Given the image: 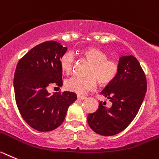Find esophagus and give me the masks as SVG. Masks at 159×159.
<instances>
[{"label":"esophagus","instance_id":"34e87169","mask_svg":"<svg viewBox=\"0 0 159 159\" xmlns=\"http://www.w3.org/2000/svg\"><path fill=\"white\" fill-rule=\"evenodd\" d=\"M78 100H80V101H82V100H85L86 97H84V96H81V95H78Z\"/></svg>","mask_w":159,"mask_h":159}]
</instances>
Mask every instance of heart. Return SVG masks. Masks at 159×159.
<instances>
[{
	"label": "heart",
	"instance_id": "b5f03b06",
	"mask_svg": "<svg viewBox=\"0 0 159 159\" xmlns=\"http://www.w3.org/2000/svg\"><path fill=\"white\" fill-rule=\"evenodd\" d=\"M82 55L89 60L92 66L88 73L89 77H71L66 80L65 88L70 92L85 94L94 89L97 80L102 85H108L116 78L119 65L115 60L108 58V55L97 48H88L82 51ZM75 63V58L72 52L64 53L60 58V66L66 74H70Z\"/></svg>",
	"mask_w": 159,
	"mask_h": 159
}]
</instances>
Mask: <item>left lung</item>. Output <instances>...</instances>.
Listing matches in <instances>:
<instances>
[{
	"mask_svg": "<svg viewBox=\"0 0 159 159\" xmlns=\"http://www.w3.org/2000/svg\"><path fill=\"white\" fill-rule=\"evenodd\" d=\"M146 75L138 60L126 55L119 60L116 78L101 93L111 102H100L95 112L88 115L91 129L104 136L116 135L124 131L134 120L142 105L147 92Z\"/></svg>",
	"mask_w": 159,
	"mask_h": 159,
	"instance_id": "left-lung-1",
	"label": "left lung"
}]
</instances>
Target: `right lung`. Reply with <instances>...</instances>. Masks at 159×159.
Returning <instances> with one entry per match:
<instances>
[{"instance_id":"1","label":"right lung","mask_w":159,"mask_h":159,"mask_svg":"<svg viewBox=\"0 0 159 159\" xmlns=\"http://www.w3.org/2000/svg\"><path fill=\"white\" fill-rule=\"evenodd\" d=\"M67 48L56 41L35 46L18 62L14 74V92L17 108L24 121L39 131L58 128L67 109L77 100L76 93L48 92V87L62 85L60 58Z\"/></svg>"}]
</instances>
